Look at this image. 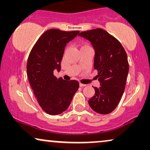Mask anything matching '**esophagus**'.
I'll list each match as a JSON object with an SVG mask.
<instances>
[{
  "label": "esophagus",
  "mask_w": 150,
  "mask_h": 150,
  "mask_svg": "<svg viewBox=\"0 0 150 150\" xmlns=\"http://www.w3.org/2000/svg\"><path fill=\"white\" fill-rule=\"evenodd\" d=\"M79 85H80V87H85V86H86V85H85V84H82V83H80Z\"/></svg>",
  "instance_id": "esophagus-1"
}]
</instances>
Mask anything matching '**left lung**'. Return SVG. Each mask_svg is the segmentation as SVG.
Returning <instances> with one entry per match:
<instances>
[{"instance_id": "1", "label": "left lung", "mask_w": 150, "mask_h": 150, "mask_svg": "<svg viewBox=\"0 0 150 150\" xmlns=\"http://www.w3.org/2000/svg\"><path fill=\"white\" fill-rule=\"evenodd\" d=\"M89 40L95 51L93 67L98 70L100 87L89 100L94 111L108 114L118 105L124 93L129 65L127 54L119 41L102 28L81 33Z\"/></svg>"}]
</instances>
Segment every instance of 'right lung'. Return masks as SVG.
Returning <instances> with one entry per match:
<instances>
[{
  "label": "right lung",
  "instance_id": "1",
  "mask_svg": "<svg viewBox=\"0 0 150 150\" xmlns=\"http://www.w3.org/2000/svg\"><path fill=\"white\" fill-rule=\"evenodd\" d=\"M79 30H46L39 38L28 56L26 71L28 81L40 106L46 113L56 115L69 107L79 87L77 81H64L54 76L61 70V61L67 43Z\"/></svg>",
  "mask_w": 150,
  "mask_h": 150
}]
</instances>
